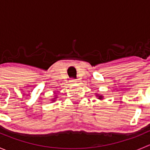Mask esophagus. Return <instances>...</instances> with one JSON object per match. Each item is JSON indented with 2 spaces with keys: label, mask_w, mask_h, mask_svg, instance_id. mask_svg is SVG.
Wrapping results in <instances>:
<instances>
[{
  "label": "esophagus",
  "mask_w": 150,
  "mask_h": 150,
  "mask_svg": "<svg viewBox=\"0 0 150 150\" xmlns=\"http://www.w3.org/2000/svg\"><path fill=\"white\" fill-rule=\"evenodd\" d=\"M71 83H76L77 81H76V80H75V79H72V80H71Z\"/></svg>",
  "instance_id": "1"
}]
</instances>
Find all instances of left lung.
<instances>
[{"label":"left lung","mask_w":150,"mask_h":150,"mask_svg":"<svg viewBox=\"0 0 150 150\" xmlns=\"http://www.w3.org/2000/svg\"><path fill=\"white\" fill-rule=\"evenodd\" d=\"M96 96H98V99H102V98H103V96H102V95H96Z\"/></svg>","instance_id":"obj_1"}]
</instances>
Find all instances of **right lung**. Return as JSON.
I'll use <instances>...</instances> for the list:
<instances>
[{"label":"right lung","instance_id":"right-lung-1","mask_svg":"<svg viewBox=\"0 0 150 150\" xmlns=\"http://www.w3.org/2000/svg\"><path fill=\"white\" fill-rule=\"evenodd\" d=\"M55 99H56V98H55ZM52 101H54V100H52Z\"/></svg>","mask_w":150,"mask_h":150}]
</instances>
